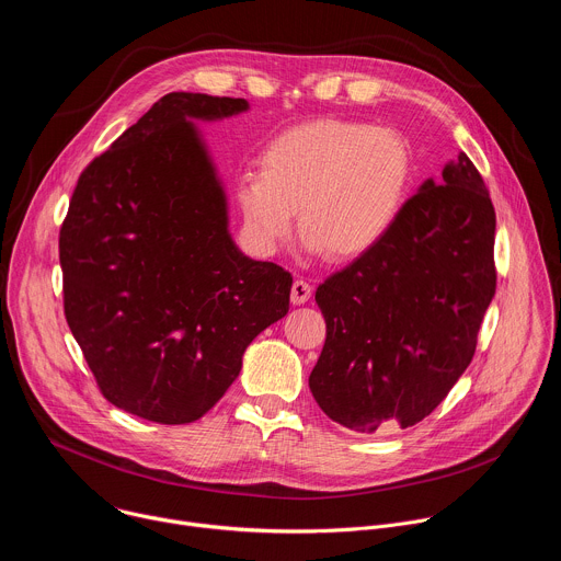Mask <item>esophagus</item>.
I'll use <instances>...</instances> for the list:
<instances>
[{"mask_svg":"<svg viewBox=\"0 0 561 561\" xmlns=\"http://www.w3.org/2000/svg\"><path fill=\"white\" fill-rule=\"evenodd\" d=\"M310 295H312V286L308 282H304V279H295V284L290 288V301L295 306H301V304H306L310 299Z\"/></svg>","mask_w":561,"mask_h":561,"instance_id":"obj_1","label":"esophagus"}]
</instances>
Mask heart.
Segmentation results:
<instances>
[{"label": "heart", "mask_w": 561, "mask_h": 561, "mask_svg": "<svg viewBox=\"0 0 561 561\" xmlns=\"http://www.w3.org/2000/svg\"><path fill=\"white\" fill-rule=\"evenodd\" d=\"M257 173L239 178L234 202L249 242L264 255L297 228L312 253L355 262L402 217L415 180L411 141L394 128L322 117L271 137Z\"/></svg>", "instance_id": "1"}]
</instances>
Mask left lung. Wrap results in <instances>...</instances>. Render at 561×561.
Here are the masks:
<instances>
[{"mask_svg": "<svg viewBox=\"0 0 561 561\" xmlns=\"http://www.w3.org/2000/svg\"><path fill=\"white\" fill-rule=\"evenodd\" d=\"M493 249L489 188L459 152L373 253L317 286L327 342L308 386L319 409L357 433L431 415L474 355L497 286Z\"/></svg>", "mask_w": 561, "mask_h": 561, "instance_id": "8db88e82", "label": "left lung"}]
</instances>
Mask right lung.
<instances>
[{"instance_id":"1","label":"right lung","mask_w":561,"mask_h":561,"mask_svg":"<svg viewBox=\"0 0 561 561\" xmlns=\"http://www.w3.org/2000/svg\"><path fill=\"white\" fill-rule=\"evenodd\" d=\"M247 100L169 93L79 175L59 230L64 314L108 402L157 424L204 417L293 277L239 253L191 119Z\"/></svg>"}]
</instances>
